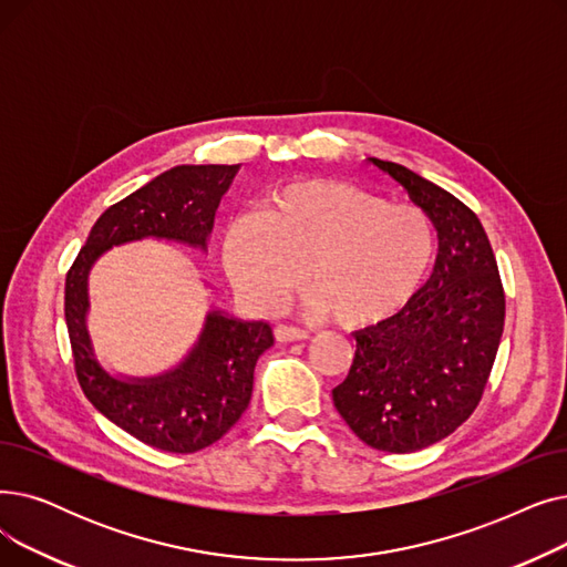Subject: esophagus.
Returning <instances> with one entry per match:
<instances>
[{
	"label": "esophagus",
	"instance_id": "34e87169",
	"mask_svg": "<svg viewBox=\"0 0 567 567\" xmlns=\"http://www.w3.org/2000/svg\"><path fill=\"white\" fill-rule=\"evenodd\" d=\"M275 337H277V341L288 343V341H305V339H309V332L302 330V328H295V326H277Z\"/></svg>",
	"mask_w": 567,
	"mask_h": 567
}]
</instances>
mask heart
I'll use <instances>...</instances> for the list:
<instances>
[{
  "label": "heart",
  "mask_w": 567,
  "mask_h": 567,
  "mask_svg": "<svg viewBox=\"0 0 567 567\" xmlns=\"http://www.w3.org/2000/svg\"><path fill=\"white\" fill-rule=\"evenodd\" d=\"M226 275L245 298L279 307L300 286L346 328L373 326L406 307L436 258V233L415 205L353 184L292 179L224 233Z\"/></svg>",
  "instance_id": "1"
}]
</instances>
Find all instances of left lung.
<instances>
[{
  "label": "left lung",
  "mask_w": 567,
  "mask_h": 567,
  "mask_svg": "<svg viewBox=\"0 0 567 567\" xmlns=\"http://www.w3.org/2000/svg\"><path fill=\"white\" fill-rule=\"evenodd\" d=\"M369 161L429 214L439 256L406 307L355 332L353 364L332 399L362 443L403 454L443 441L477 409L503 334L505 292L473 209L409 168Z\"/></svg>",
  "instance_id": "1"
}]
</instances>
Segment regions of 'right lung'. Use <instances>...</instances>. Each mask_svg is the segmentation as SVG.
<instances>
[{
    "mask_svg": "<svg viewBox=\"0 0 567 567\" xmlns=\"http://www.w3.org/2000/svg\"><path fill=\"white\" fill-rule=\"evenodd\" d=\"M239 166H175L107 207L73 260L64 316L75 375L94 409L126 434L156 450L192 454L217 443L251 401L258 358L275 343L262 320H239L212 309L188 355L150 379L113 375L94 355L87 330L92 265L113 247L145 237L207 251L214 214Z\"/></svg>",
    "mask_w": 567,
    "mask_h": 567,
    "instance_id": "right-lung-1",
    "label": "right lung"
}]
</instances>
